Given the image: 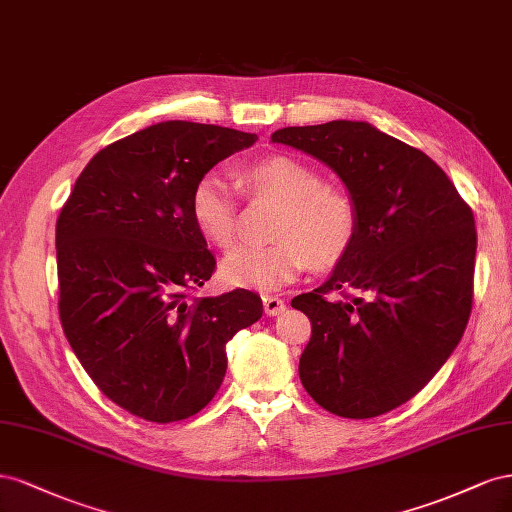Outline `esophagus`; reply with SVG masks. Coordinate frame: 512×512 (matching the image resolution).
Returning <instances> with one entry per match:
<instances>
[{"label":"esophagus","mask_w":512,"mask_h":512,"mask_svg":"<svg viewBox=\"0 0 512 512\" xmlns=\"http://www.w3.org/2000/svg\"><path fill=\"white\" fill-rule=\"evenodd\" d=\"M261 300H264V311H266V315L276 317V315L285 313V300H283V298H279V296H264Z\"/></svg>","instance_id":"esophagus-1"}]
</instances>
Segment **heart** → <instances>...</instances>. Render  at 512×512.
I'll list each match as a JSON object with an SVG mask.
<instances>
[{
	"label": "heart",
	"instance_id": "1",
	"mask_svg": "<svg viewBox=\"0 0 512 512\" xmlns=\"http://www.w3.org/2000/svg\"><path fill=\"white\" fill-rule=\"evenodd\" d=\"M240 191L253 199L279 201L266 246L233 251L221 264L231 287L272 291L294 281L306 266H339L358 238L356 201L300 158L274 154L238 169ZM191 216L210 244L227 251L238 233V197L216 173L201 175L191 193Z\"/></svg>",
	"mask_w": 512,
	"mask_h": 512
}]
</instances>
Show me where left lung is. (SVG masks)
Returning <instances> with one entry per match:
<instances>
[{
    "instance_id": "obj_1",
    "label": "left lung",
    "mask_w": 512,
    "mask_h": 512,
    "mask_svg": "<svg viewBox=\"0 0 512 512\" xmlns=\"http://www.w3.org/2000/svg\"><path fill=\"white\" fill-rule=\"evenodd\" d=\"M272 141L337 171L360 216L356 244L330 279L291 300L311 319L302 386L337 416L386 414L425 388L463 337L472 208L425 152L367 122L287 126Z\"/></svg>"
}]
</instances>
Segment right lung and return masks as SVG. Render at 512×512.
<instances>
[{
    "instance_id": "right-lung-1",
    "label": "right lung",
    "mask_w": 512,
    "mask_h": 512,
    "mask_svg": "<svg viewBox=\"0 0 512 512\" xmlns=\"http://www.w3.org/2000/svg\"><path fill=\"white\" fill-rule=\"evenodd\" d=\"M255 139L182 120L143 128L87 163L57 218L64 334L133 416L165 425L201 412L223 384L227 341L264 313L248 289L195 296L216 259L193 223V186Z\"/></svg>"
}]
</instances>
